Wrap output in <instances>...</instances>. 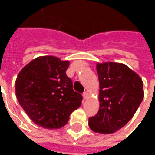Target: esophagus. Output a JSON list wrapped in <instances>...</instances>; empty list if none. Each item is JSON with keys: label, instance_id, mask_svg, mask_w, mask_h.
Listing matches in <instances>:
<instances>
[{"label": "esophagus", "instance_id": "1", "mask_svg": "<svg viewBox=\"0 0 155 155\" xmlns=\"http://www.w3.org/2000/svg\"><path fill=\"white\" fill-rule=\"evenodd\" d=\"M89 96H90V95H89V93L87 92V91L83 93V97H84V99H85V100L89 97Z\"/></svg>", "mask_w": 155, "mask_h": 155}]
</instances>
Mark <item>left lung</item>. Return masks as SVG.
<instances>
[{"label":"left lung","instance_id":"left-lung-1","mask_svg":"<svg viewBox=\"0 0 155 155\" xmlns=\"http://www.w3.org/2000/svg\"><path fill=\"white\" fill-rule=\"evenodd\" d=\"M99 110L89 118V127L100 134H112L134 116L144 97L140 76L122 63L97 64Z\"/></svg>","mask_w":155,"mask_h":155}]
</instances>
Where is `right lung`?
<instances>
[{"label": "right lung", "instance_id": "1", "mask_svg": "<svg viewBox=\"0 0 155 155\" xmlns=\"http://www.w3.org/2000/svg\"><path fill=\"white\" fill-rule=\"evenodd\" d=\"M70 62L41 56L21 69L15 81L20 105L35 124L44 128L64 127L70 115L82 104L83 97L72 89L66 76Z\"/></svg>", "mask_w": 155, "mask_h": 155}]
</instances>
